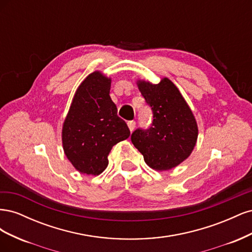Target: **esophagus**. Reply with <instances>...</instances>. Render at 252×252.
<instances>
[{"mask_svg": "<svg viewBox=\"0 0 252 252\" xmlns=\"http://www.w3.org/2000/svg\"><path fill=\"white\" fill-rule=\"evenodd\" d=\"M127 125H128L129 130L132 132L134 130V128H135V122L134 121H129L128 123H127Z\"/></svg>", "mask_w": 252, "mask_h": 252, "instance_id": "esophagus-1", "label": "esophagus"}]
</instances>
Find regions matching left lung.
<instances>
[{
    "mask_svg": "<svg viewBox=\"0 0 252 252\" xmlns=\"http://www.w3.org/2000/svg\"><path fill=\"white\" fill-rule=\"evenodd\" d=\"M139 90L154 113L148 129H136L131 142L150 168L164 171L191 155L199 129L193 113L177 86L167 78L158 84L139 80Z\"/></svg>",
    "mask_w": 252,
    "mask_h": 252,
    "instance_id": "left-lung-1",
    "label": "left lung"
}]
</instances>
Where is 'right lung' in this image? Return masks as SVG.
I'll return each instance as SVG.
<instances>
[{"mask_svg": "<svg viewBox=\"0 0 252 252\" xmlns=\"http://www.w3.org/2000/svg\"><path fill=\"white\" fill-rule=\"evenodd\" d=\"M110 85L111 79L101 71L90 73L75 91L63 123L65 156L84 174H101L111 148L130 135L125 121L118 117Z\"/></svg>", "mask_w": 252, "mask_h": 252, "instance_id": "1", "label": "right lung"}]
</instances>
